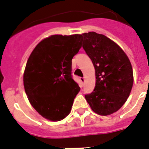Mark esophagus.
I'll return each mask as SVG.
<instances>
[{
	"label": "esophagus",
	"mask_w": 149,
	"mask_h": 149,
	"mask_svg": "<svg viewBox=\"0 0 149 149\" xmlns=\"http://www.w3.org/2000/svg\"><path fill=\"white\" fill-rule=\"evenodd\" d=\"M80 79H81V82H82V83H84V82H85V80H86V79H85L84 77H82V78H81Z\"/></svg>",
	"instance_id": "obj_1"
}]
</instances>
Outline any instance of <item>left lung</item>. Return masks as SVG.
<instances>
[{
    "instance_id": "left-lung-1",
    "label": "left lung",
    "mask_w": 149,
    "mask_h": 149,
    "mask_svg": "<svg viewBox=\"0 0 149 149\" xmlns=\"http://www.w3.org/2000/svg\"><path fill=\"white\" fill-rule=\"evenodd\" d=\"M82 47L95 70V86L85 95L92 111L107 116L127 102L133 85L132 65L123 49L113 41L95 32L83 33Z\"/></svg>"
}]
</instances>
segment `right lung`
<instances>
[{
    "label": "right lung",
    "instance_id": "obj_1",
    "mask_svg": "<svg viewBox=\"0 0 149 149\" xmlns=\"http://www.w3.org/2000/svg\"><path fill=\"white\" fill-rule=\"evenodd\" d=\"M82 35H52L36 46L23 73L30 104L44 118L60 121L70 113L80 88L71 77L72 59L82 47Z\"/></svg>",
    "mask_w": 149,
    "mask_h": 149
}]
</instances>
